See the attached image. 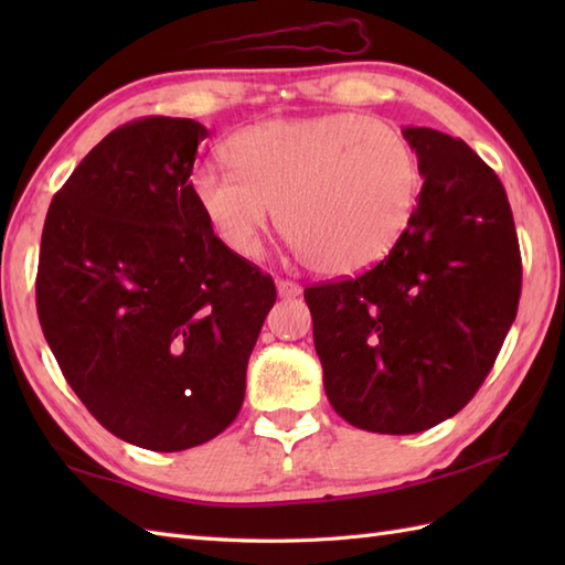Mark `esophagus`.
Masks as SVG:
<instances>
[{"instance_id": "esophagus-1", "label": "esophagus", "mask_w": 565, "mask_h": 565, "mask_svg": "<svg viewBox=\"0 0 565 565\" xmlns=\"http://www.w3.org/2000/svg\"><path fill=\"white\" fill-rule=\"evenodd\" d=\"M276 294H279V298H296L301 296V286L289 279H276Z\"/></svg>"}]
</instances>
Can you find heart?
I'll list each match as a JSON object with an SVG mask.
<instances>
[{
	"label": "heart",
	"mask_w": 565,
	"mask_h": 565,
	"mask_svg": "<svg viewBox=\"0 0 565 565\" xmlns=\"http://www.w3.org/2000/svg\"><path fill=\"white\" fill-rule=\"evenodd\" d=\"M233 172L201 167L189 191L213 235L255 259L276 218L320 274H356L388 257L411 225L423 167L398 128L350 111L271 118L225 142Z\"/></svg>",
	"instance_id": "heart-1"
}]
</instances>
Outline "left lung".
<instances>
[{
  "mask_svg": "<svg viewBox=\"0 0 565 565\" xmlns=\"http://www.w3.org/2000/svg\"><path fill=\"white\" fill-rule=\"evenodd\" d=\"M403 136L423 167L405 235L356 279L306 289L330 405L381 435L425 431L473 398L522 291L498 174L441 130L407 126Z\"/></svg>",
  "mask_w": 565,
  "mask_h": 565,
  "instance_id": "8db88e82",
  "label": "left lung"
}]
</instances>
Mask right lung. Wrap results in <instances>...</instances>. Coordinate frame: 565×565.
Returning a JSON list of instances; mask_svg holds the SVG:
<instances>
[{
  "mask_svg": "<svg viewBox=\"0 0 565 565\" xmlns=\"http://www.w3.org/2000/svg\"><path fill=\"white\" fill-rule=\"evenodd\" d=\"M209 128L150 116L92 148L45 215L35 303L67 383L128 444L182 451L245 401L276 301L271 276L233 255L189 182Z\"/></svg>",
  "mask_w": 565,
  "mask_h": 565,
  "instance_id": "right-lung-1",
  "label": "right lung"
}]
</instances>
